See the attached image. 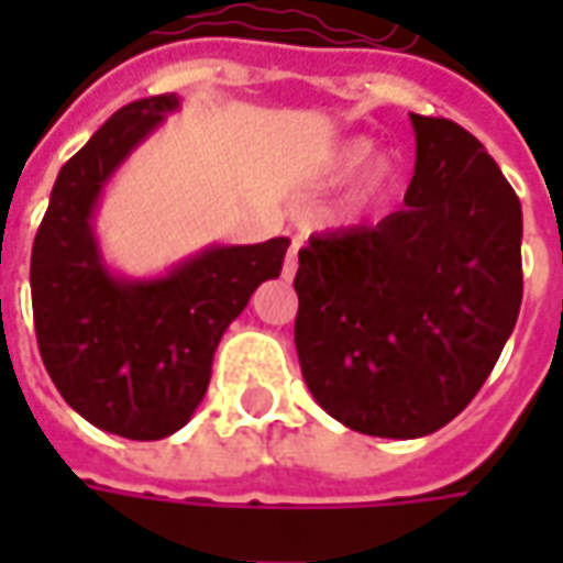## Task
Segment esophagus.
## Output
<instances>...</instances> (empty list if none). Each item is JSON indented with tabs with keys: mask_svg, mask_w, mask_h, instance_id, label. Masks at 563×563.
<instances>
[{
	"mask_svg": "<svg viewBox=\"0 0 563 563\" xmlns=\"http://www.w3.org/2000/svg\"><path fill=\"white\" fill-rule=\"evenodd\" d=\"M294 272H297V247L288 250V256H285V266H282V275H285V278H294Z\"/></svg>",
	"mask_w": 563,
	"mask_h": 563,
	"instance_id": "1",
	"label": "esophagus"
}]
</instances>
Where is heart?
<instances>
[{
	"instance_id": "obj_1",
	"label": "heart",
	"mask_w": 563,
	"mask_h": 563,
	"mask_svg": "<svg viewBox=\"0 0 563 563\" xmlns=\"http://www.w3.org/2000/svg\"><path fill=\"white\" fill-rule=\"evenodd\" d=\"M369 156H373V146L366 141H351L344 143L341 150H338L335 156H332V163H329V168H332V175H354V172H360L363 165L369 163ZM388 165H376L373 172H369V178L360 185V190L354 194V203L357 206H366L369 200H376L378 194H382V187L388 185Z\"/></svg>"
}]
</instances>
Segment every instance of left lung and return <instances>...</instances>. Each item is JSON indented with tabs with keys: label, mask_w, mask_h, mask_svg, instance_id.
<instances>
[{
	"label": "left lung",
	"mask_w": 563,
	"mask_h": 563,
	"mask_svg": "<svg viewBox=\"0 0 563 563\" xmlns=\"http://www.w3.org/2000/svg\"><path fill=\"white\" fill-rule=\"evenodd\" d=\"M417 168L378 225L297 253L294 344L319 407L378 439L451 422L492 373L523 300L520 200L470 131L410 115Z\"/></svg>",
	"instance_id": "obj_1"
}]
</instances>
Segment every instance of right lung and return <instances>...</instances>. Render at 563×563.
<instances>
[{
    "instance_id": "1",
    "label": "right lung",
    "mask_w": 563,
    "mask_h": 563,
    "mask_svg": "<svg viewBox=\"0 0 563 563\" xmlns=\"http://www.w3.org/2000/svg\"><path fill=\"white\" fill-rule=\"evenodd\" d=\"M175 93L119 109L55 178L33 238L31 297L40 357L58 395L97 429L134 442L178 432L203 400L212 354L266 278H278L288 238L206 247L150 282L106 269L93 209L112 172L156 131Z\"/></svg>"
}]
</instances>
